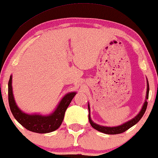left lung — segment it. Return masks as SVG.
Segmentation results:
<instances>
[{"mask_svg":"<svg viewBox=\"0 0 158 158\" xmlns=\"http://www.w3.org/2000/svg\"><path fill=\"white\" fill-rule=\"evenodd\" d=\"M147 81V90H146V101L144 102L143 105L141 110L140 111V112L137 114L132 119L129 120V121H127L126 123H124L121 125L118 126V127H104V126H101L98 125V124L94 123L91 119L90 116V106L89 103H88V109H89V123L92 127L94 128L96 130L101 131V132L105 133L107 135H117V134H120V133H123L125 131L128 130L129 129H130L131 127H132L133 126L135 125L137 123H138V121L142 118L143 115L144 114V113L146 112V107H147L148 102L146 101V100L149 98V82H148V80H146Z\"/></svg>","mask_w":158,"mask_h":158,"instance_id":"1","label":"left lung"}]
</instances>
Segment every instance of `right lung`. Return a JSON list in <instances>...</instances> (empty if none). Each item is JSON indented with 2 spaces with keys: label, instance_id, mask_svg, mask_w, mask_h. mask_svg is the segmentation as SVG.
<instances>
[{
  "label": "right lung",
  "instance_id": "right-lung-1",
  "mask_svg": "<svg viewBox=\"0 0 158 158\" xmlns=\"http://www.w3.org/2000/svg\"><path fill=\"white\" fill-rule=\"evenodd\" d=\"M12 75L10 76L8 83L9 104L14 118L20 124L29 131L33 132L49 133L60 127L64 120L65 112L77 92H72L66 94L57 104L55 111L48 115L40 114H27L17 105L12 92Z\"/></svg>",
  "mask_w": 158,
  "mask_h": 158
}]
</instances>
